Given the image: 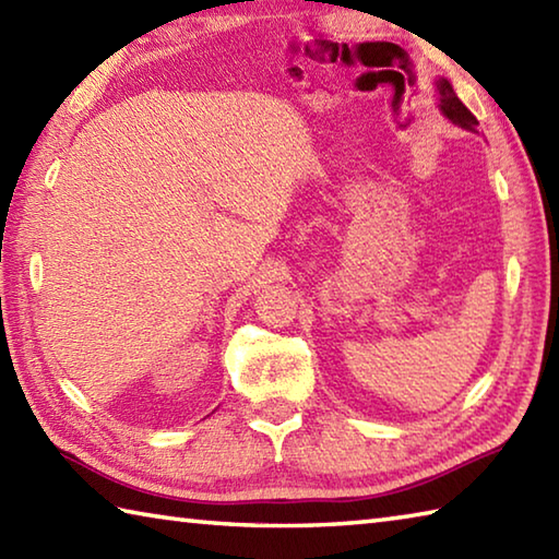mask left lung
I'll return each instance as SVG.
<instances>
[{"mask_svg": "<svg viewBox=\"0 0 559 559\" xmlns=\"http://www.w3.org/2000/svg\"><path fill=\"white\" fill-rule=\"evenodd\" d=\"M438 99H440V109L444 111V117H448L452 124H460L462 129L479 127L476 117L462 105V99L454 95V90H452L448 80H438Z\"/></svg>", "mask_w": 559, "mask_h": 559, "instance_id": "obj_1", "label": "left lung"}]
</instances>
